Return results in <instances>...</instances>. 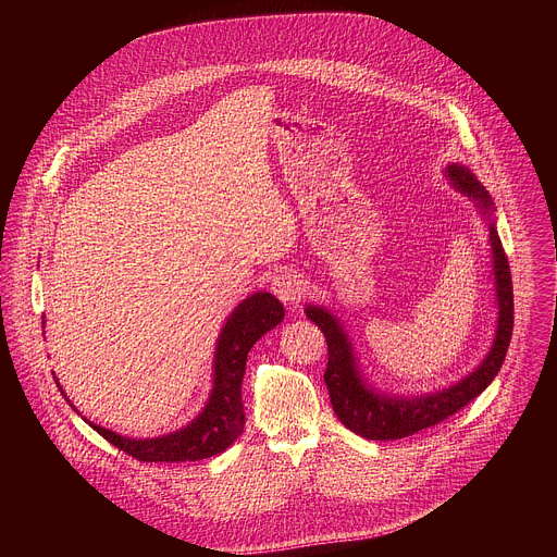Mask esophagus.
<instances>
[{
	"label": "esophagus",
	"mask_w": 557,
	"mask_h": 557,
	"mask_svg": "<svg viewBox=\"0 0 557 557\" xmlns=\"http://www.w3.org/2000/svg\"><path fill=\"white\" fill-rule=\"evenodd\" d=\"M271 290L284 304H299L306 295V286H304L301 277L290 271H280L277 275H273Z\"/></svg>",
	"instance_id": "esophagus-1"
}]
</instances>
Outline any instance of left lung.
<instances>
[{"mask_svg": "<svg viewBox=\"0 0 557 557\" xmlns=\"http://www.w3.org/2000/svg\"><path fill=\"white\" fill-rule=\"evenodd\" d=\"M449 178L454 185L460 187L467 196H471L479 202L481 209H492V200L485 191V187L473 178V174L467 168L449 165L447 168ZM492 231V249H494V269H496V290H498V331L496 342L492 346L490 357L481 363V368L471 372L467 379L456 383L449 389L430 394V396H417V399H387V396H379L372 389H368L361 379L357 376L350 344L339 329V324L333 320V314L324 308H306V317L310 322L322 329L326 344H329V363L324 372V381L329 385L331 404L337 414V419L355 434L368 438V441H394L406 438L410 434H417L421 430H428L432 425L443 423L458 410H462L469 401H473L498 374L509 342L513 333V284H511V269L509 258L503 249L500 235L494 224H490Z\"/></svg>", "mask_w": 557, "mask_h": 557, "instance_id": "obj_1", "label": "left lung"}]
</instances>
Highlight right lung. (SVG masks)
<instances>
[{
    "label": "right lung",
    "mask_w": 557,
    "mask_h": 557,
    "mask_svg": "<svg viewBox=\"0 0 557 557\" xmlns=\"http://www.w3.org/2000/svg\"><path fill=\"white\" fill-rule=\"evenodd\" d=\"M282 320L284 306L271 293H256L233 310L215 350V385L211 399L202 414L185 430L163 438L136 441L119 436L101 425H90L108 443L140 462L202 460L224 451L245 430L243 379L247 355L253 344Z\"/></svg>",
    "instance_id": "add662e5"
}]
</instances>
